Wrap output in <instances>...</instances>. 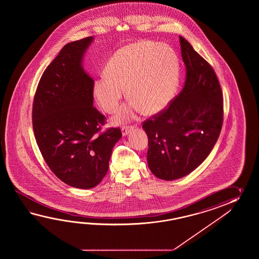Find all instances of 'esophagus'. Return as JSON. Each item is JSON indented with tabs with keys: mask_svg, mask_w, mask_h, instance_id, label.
Masks as SVG:
<instances>
[{
	"mask_svg": "<svg viewBox=\"0 0 259 259\" xmlns=\"http://www.w3.org/2000/svg\"><path fill=\"white\" fill-rule=\"evenodd\" d=\"M133 130H134V127H132V126H130V127H128V126H127V127H122V135H123V136H127V134L132 132V131H133Z\"/></svg>",
	"mask_w": 259,
	"mask_h": 259,
	"instance_id": "1",
	"label": "esophagus"
}]
</instances>
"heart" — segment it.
<instances>
[{
  "label": "heart",
  "mask_w": 259,
  "mask_h": 259,
  "mask_svg": "<svg viewBox=\"0 0 259 259\" xmlns=\"http://www.w3.org/2000/svg\"><path fill=\"white\" fill-rule=\"evenodd\" d=\"M180 60L174 50L150 41L130 44L118 50L106 64L104 76L94 83L93 94L100 107L113 113L124 89L131 102L113 117L121 124L136 112L157 114L173 99L180 82Z\"/></svg>",
  "instance_id": "obj_1"
}]
</instances>
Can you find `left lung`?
<instances>
[{"label": "left lung", "instance_id": "obj_1", "mask_svg": "<svg viewBox=\"0 0 259 259\" xmlns=\"http://www.w3.org/2000/svg\"><path fill=\"white\" fill-rule=\"evenodd\" d=\"M186 81L167 109L143 122L148 137L147 162L154 176L181 179L209 155L223 122V99L212 66L180 36Z\"/></svg>", "mask_w": 259, "mask_h": 259}]
</instances>
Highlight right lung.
<instances>
[{
	"mask_svg": "<svg viewBox=\"0 0 259 259\" xmlns=\"http://www.w3.org/2000/svg\"><path fill=\"white\" fill-rule=\"evenodd\" d=\"M94 37L65 45L40 77L32 125L50 169L72 187L91 189L105 178L119 128L98 134L105 117L94 107V80L83 58Z\"/></svg>",
	"mask_w": 259,
	"mask_h": 259,
	"instance_id": "right-lung-1",
	"label": "right lung"
}]
</instances>
